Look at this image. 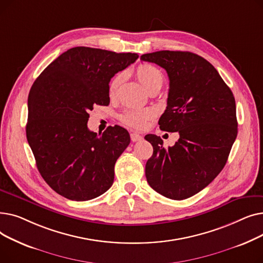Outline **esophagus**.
Segmentation results:
<instances>
[{
    "label": "esophagus",
    "instance_id": "obj_1",
    "mask_svg": "<svg viewBox=\"0 0 263 263\" xmlns=\"http://www.w3.org/2000/svg\"><path fill=\"white\" fill-rule=\"evenodd\" d=\"M130 137H131V141L132 142H139V141L143 140V137L140 134H137V133H131Z\"/></svg>",
    "mask_w": 263,
    "mask_h": 263
}]
</instances>
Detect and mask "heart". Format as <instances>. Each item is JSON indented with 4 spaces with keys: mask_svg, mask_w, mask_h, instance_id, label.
<instances>
[{
    "mask_svg": "<svg viewBox=\"0 0 263 263\" xmlns=\"http://www.w3.org/2000/svg\"><path fill=\"white\" fill-rule=\"evenodd\" d=\"M135 73L137 80L140 81L142 86L148 92L156 88H161L163 84V74L154 65L142 64L136 68ZM122 79L123 73L120 72L116 74L112 79V81L109 82L108 92L110 97L116 93V90L120 85V83L122 82ZM153 110L150 109H127L121 114L120 119L124 124H127V126L131 128L142 130L147 127L148 121L153 117Z\"/></svg>",
    "mask_w": 263,
    "mask_h": 263,
    "instance_id": "heart-1",
    "label": "heart"
}]
</instances>
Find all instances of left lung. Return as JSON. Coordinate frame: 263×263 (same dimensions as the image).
<instances>
[{"mask_svg": "<svg viewBox=\"0 0 263 263\" xmlns=\"http://www.w3.org/2000/svg\"><path fill=\"white\" fill-rule=\"evenodd\" d=\"M141 60L166 70L167 106L161 130L178 132L174 146L164 148L160 136H145L154 147L147 163V182L159 194L181 200L197 194L222 172L238 134L236 101L216 69L186 51H158Z\"/></svg>", "mask_w": 263, "mask_h": 263, "instance_id": "left-lung-1", "label": "left lung"}]
</instances>
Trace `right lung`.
<instances>
[{"mask_svg":"<svg viewBox=\"0 0 263 263\" xmlns=\"http://www.w3.org/2000/svg\"><path fill=\"white\" fill-rule=\"evenodd\" d=\"M136 53L76 47L61 54L36 79L29 93L26 139L37 168L58 194L85 201L105 193L114 166L130 144L128 131H89L93 106L108 105V83L133 64Z\"/></svg>","mask_w":263,"mask_h":263,"instance_id":"1","label":"right lung"}]
</instances>
